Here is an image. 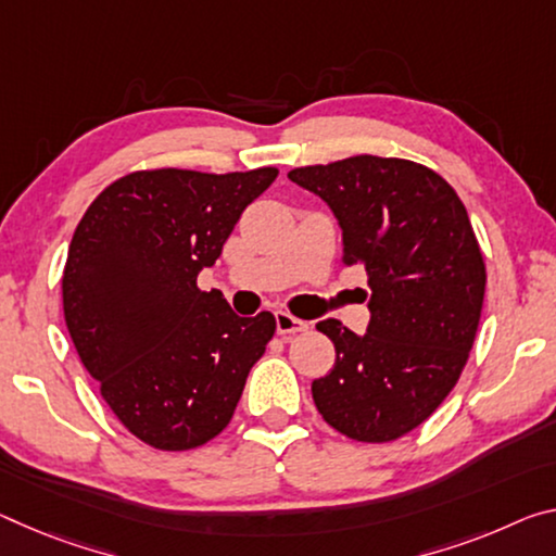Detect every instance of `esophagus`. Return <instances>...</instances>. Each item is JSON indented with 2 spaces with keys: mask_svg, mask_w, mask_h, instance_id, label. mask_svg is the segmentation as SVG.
Returning a JSON list of instances; mask_svg holds the SVG:
<instances>
[{
  "mask_svg": "<svg viewBox=\"0 0 556 556\" xmlns=\"http://www.w3.org/2000/svg\"><path fill=\"white\" fill-rule=\"evenodd\" d=\"M275 321H277V333H296V331L309 329V324L304 319H296V316H292L289 312H277Z\"/></svg>",
  "mask_w": 556,
  "mask_h": 556,
  "instance_id": "1",
  "label": "esophagus"
}]
</instances>
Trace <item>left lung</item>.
I'll list each match as a JSON object with an SVG mask.
<instances>
[{"mask_svg": "<svg viewBox=\"0 0 556 556\" xmlns=\"http://www.w3.org/2000/svg\"><path fill=\"white\" fill-rule=\"evenodd\" d=\"M339 219L343 264L368 275L366 333L316 329L337 364L312 383L324 420L361 443L418 428L453 391L478 333L484 262L468 210L438 173L403 157L354 155L289 170Z\"/></svg>", "mask_w": 556, "mask_h": 556, "instance_id": "obj_1", "label": "left lung"}]
</instances>
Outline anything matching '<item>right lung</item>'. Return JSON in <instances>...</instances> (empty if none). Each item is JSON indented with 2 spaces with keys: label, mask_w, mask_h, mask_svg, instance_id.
<instances>
[{
  "label": "right lung",
  "mask_w": 556,
  "mask_h": 556,
  "mask_svg": "<svg viewBox=\"0 0 556 556\" xmlns=\"http://www.w3.org/2000/svg\"><path fill=\"white\" fill-rule=\"evenodd\" d=\"M275 178L277 167L138 170L111 182L76 227L61 279L68 333L116 418L157 451L223 433L275 337L269 312L244 319L215 289H198Z\"/></svg>",
  "instance_id": "right-lung-1"
}]
</instances>
